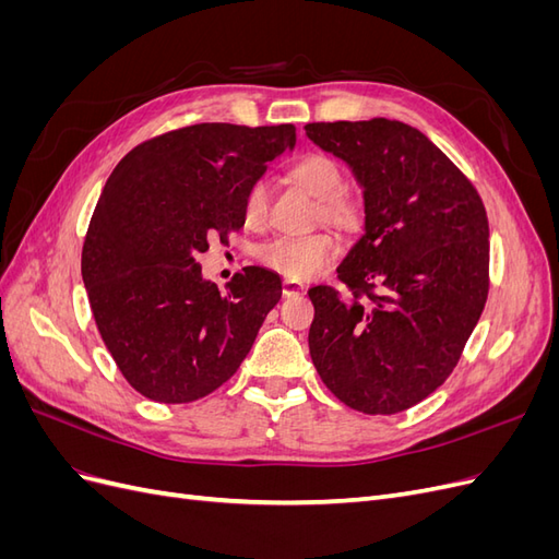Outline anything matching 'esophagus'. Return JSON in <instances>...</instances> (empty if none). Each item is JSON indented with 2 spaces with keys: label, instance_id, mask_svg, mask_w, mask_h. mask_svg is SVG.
<instances>
[{
  "label": "esophagus",
  "instance_id": "obj_1",
  "mask_svg": "<svg viewBox=\"0 0 559 559\" xmlns=\"http://www.w3.org/2000/svg\"><path fill=\"white\" fill-rule=\"evenodd\" d=\"M302 292H306V284H302V282L292 280V277H284V280H282V296H284V298L300 296Z\"/></svg>",
  "mask_w": 559,
  "mask_h": 559
}]
</instances>
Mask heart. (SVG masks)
Segmentation results:
<instances>
[{"label": "heart", "instance_id": "b5f03b06", "mask_svg": "<svg viewBox=\"0 0 559 559\" xmlns=\"http://www.w3.org/2000/svg\"><path fill=\"white\" fill-rule=\"evenodd\" d=\"M289 179L317 200V218L343 233H357L366 222L364 198L345 186V170L333 156L310 151L289 167ZM267 216V189L253 181L242 198V218L247 226H263ZM337 253L331 233H314L306 238H277L259 249V261L292 280H308L324 270Z\"/></svg>", "mask_w": 559, "mask_h": 559}]
</instances>
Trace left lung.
I'll return each instance as SVG.
<instances>
[{"label":"left lung","instance_id":"left-lung-1","mask_svg":"<svg viewBox=\"0 0 559 559\" xmlns=\"http://www.w3.org/2000/svg\"><path fill=\"white\" fill-rule=\"evenodd\" d=\"M364 186L366 233L333 286L308 292L310 357L352 411L394 415L441 386L462 357L489 292L485 205L441 148L389 118L308 123Z\"/></svg>","mask_w":559,"mask_h":559}]
</instances>
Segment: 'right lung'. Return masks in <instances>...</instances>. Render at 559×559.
<instances>
[{
    "mask_svg": "<svg viewBox=\"0 0 559 559\" xmlns=\"http://www.w3.org/2000/svg\"><path fill=\"white\" fill-rule=\"evenodd\" d=\"M296 128L198 123L134 146L114 167L91 216L81 275L99 335L132 389L191 403L222 386L277 306L275 273L247 265L202 280L210 238L245 226L242 198Z\"/></svg>",
    "mask_w": 559,
    "mask_h": 559,
    "instance_id": "add662e5",
    "label": "right lung"
}]
</instances>
